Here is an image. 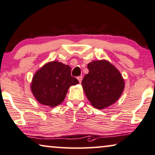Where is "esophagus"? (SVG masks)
Listing matches in <instances>:
<instances>
[{"mask_svg":"<svg viewBox=\"0 0 155 155\" xmlns=\"http://www.w3.org/2000/svg\"><path fill=\"white\" fill-rule=\"evenodd\" d=\"M77 78H78V81H79V83H81V81H82L83 77H82V76H79V77H77Z\"/></svg>","mask_w":155,"mask_h":155,"instance_id":"34e87169","label":"esophagus"}]
</instances>
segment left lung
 I'll return each instance as SVG.
<instances>
[{
    "mask_svg": "<svg viewBox=\"0 0 155 155\" xmlns=\"http://www.w3.org/2000/svg\"><path fill=\"white\" fill-rule=\"evenodd\" d=\"M88 74L81 84L94 107L102 110L114 104L121 96L124 81L117 69L108 61H93L88 64Z\"/></svg>",
    "mask_w": 155,
    "mask_h": 155,
    "instance_id": "8db88e82",
    "label": "left lung"
}]
</instances>
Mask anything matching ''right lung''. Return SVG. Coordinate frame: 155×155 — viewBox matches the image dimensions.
Here are the masks:
<instances>
[{"instance_id":"add662e5","label":"right lung","mask_w":155,"mask_h":155,"mask_svg":"<svg viewBox=\"0 0 155 155\" xmlns=\"http://www.w3.org/2000/svg\"><path fill=\"white\" fill-rule=\"evenodd\" d=\"M77 84L78 81L71 77L69 65L53 61L36 71L31 89L41 104L53 107L63 102L69 87Z\"/></svg>"}]
</instances>
